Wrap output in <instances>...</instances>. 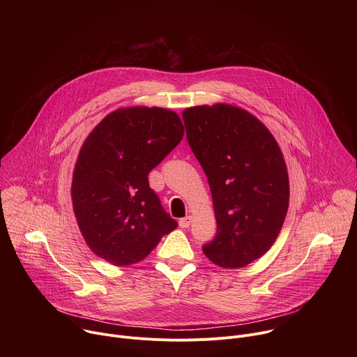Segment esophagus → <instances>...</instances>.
<instances>
[{
	"label": "esophagus",
	"instance_id": "34e87169",
	"mask_svg": "<svg viewBox=\"0 0 357 357\" xmlns=\"http://www.w3.org/2000/svg\"><path fill=\"white\" fill-rule=\"evenodd\" d=\"M190 223H192V216H185V218H182V219L179 220V226H181L182 229L189 227Z\"/></svg>",
	"mask_w": 357,
	"mask_h": 357
}]
</instances>
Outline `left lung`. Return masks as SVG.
Instances as JSON below:
<instances>
[{"label":"left lung","instance_id":"left-lung-1","mask_svg":"<svg viewBox=\"0 0 357 357\" xmlns=\"http://www.w3.org/2000/svg\"><path fill=\"white\" fill-rule=\"evenodd\" d=\"M186 138L208 176L218 231L202 247L225 268L260 259L284 225L289 182L282 152L268 128L230 105L197 106L182 113Z\"/></svg>","mask_w":357,"mask_h":357}]
</instances>
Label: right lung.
<instances>
[{
  "label": "right lung",
  "instance_id": "add662e5",
  "mask_svg": "<svg viewBox=\"0 0 357 357\" xmlns=\"http://www.w3.org/2000/svg\"><path fill=\"white\" fill-rule=\"evenodd\" d=\"M182 137L176 113L142 106L110 113L89 134L73 172L72 202L96 256L113 266L135 264L176 229L148 174Z\"/></svg>",
  "mask_w": 357,
  "mask_h": 357
}]
</instances>
